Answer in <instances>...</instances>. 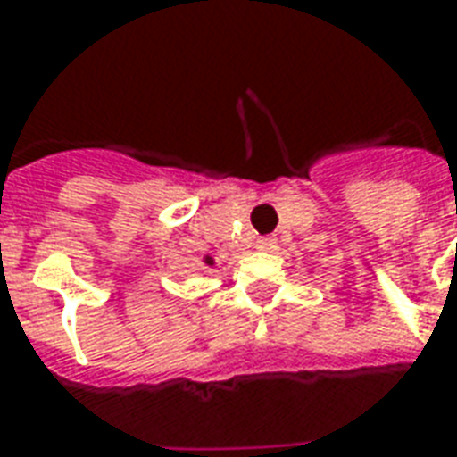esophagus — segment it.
Returning a JSON list of instances; mask_svg holds the SVG:
<instances>
[{
	"label": "esophagus",
	"instance_id": "1",
	"mask_svg": "<svg viewBox=\"0 0 457 457\" xmlns=\"http://www.w3.org/2000/svg\"><path fill=\"white\" fill-rule=\"evenodd\" d=\"M256 246L261 251H270L272 246H275V239H272V237H261V239L256 242Z\"/></svg>",
	"mask_w": 457,
	"mask_h": 457
}]
</instances>
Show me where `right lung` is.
I'll use <instances>...</instances> for the list:
<instances>
[{
  "mask_svg": "<svg viewBox=\"0 0 457 457\" xmlns=\"http://www.w3.org/2000/svg\"><path fill=\"white\" fill-rule=\"evenodd\" d=\"M206 263H208V265H213V261H211V256H206Z\"/></svg>",
  "mask_w": 457,
  "mask_h": 457,
  "instance_id": "add662e5",
  "label": "right lung"
}]
</instances>
